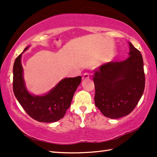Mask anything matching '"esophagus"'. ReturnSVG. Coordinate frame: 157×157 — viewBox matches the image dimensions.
Returning <instances> with one entry per match:
<instances>
[{
  "mask_svg": "<svg viewBox=\"0 0 157 157\" xmlns=\"http://www.w3.org/2000/svg\"><path fill=\"white\" fill-rule=\"evenodd\" d=\"M89 78V73H85L84 75L82 76V79H86V78Z\"/></svg>",
  "mask_w": 157,
  "mask_h": 157,
  "instance_id": "esophagus-1",
  "label": "esophagus"
}]
</instances>
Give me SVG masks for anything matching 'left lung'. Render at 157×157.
<instances>
[{
  "mask_svg": "<svg viewBox=\"0 0 157 157\" xmlns=\"http://www.w3.org/2000/svg\"><path fill=\"white\" fill-rule=\"evenodd\" d=\"M129 44L128 58L104 63L94 75L95 104L110 119H119L132 113L144 90L142 54L132 43Z\"/></svg>",
  "mask_w": 157,
  "mask_h": 157,
  "instance_id": "left-lung-1",
  "label": "left lung"
}]
</instances>
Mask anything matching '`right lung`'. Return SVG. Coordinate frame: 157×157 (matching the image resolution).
<instances>
[{
	"label": "right lung",
	"instance_id": "obj_1",
	"mask_svg": "<svg viewBox=\"0 0 157 157\" xmlns=\"http://www.w3.org/2000/svg\"><path fill=\"white\" fill-rule=\"evenodd\" d=\"M28 47L25 48L24 52ZM22 53L15 59L13 70V89L19 103L30 117L38 122L53 123L62 119L81 82V76L65 78L47 94L34 95L25 87L21 62Z\"/></svg>",
	"mask_w": 157,
	"mask_h": 157
}]
</instances>
